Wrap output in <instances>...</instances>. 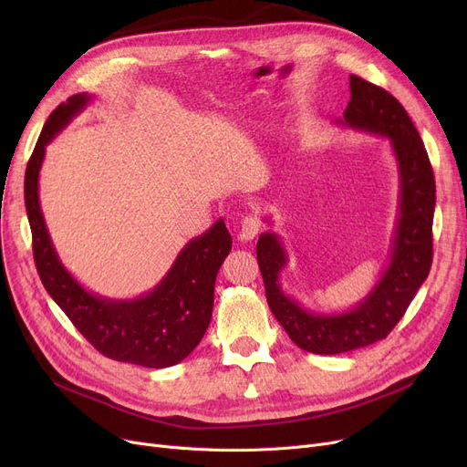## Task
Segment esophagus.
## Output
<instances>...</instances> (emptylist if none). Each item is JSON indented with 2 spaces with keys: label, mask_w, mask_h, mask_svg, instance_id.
<instances>
[{
  "label": "esophagus",
  "mask_w": 467,
  "mask_h": 467,
  "mask_svg": "<svg viewBox=\"0 0 467 467\" xmlns=\"http://www.w3.org/2000/svg\"><path fill=\"white\" fill-rule=\"evenodd\" d=\"M259 229H261V221H259L255 215L242 217L238 240H240V242H250V240H254V238L257 236Z\"/></svg>",
  "instance_id": "1"
}]
</instances>
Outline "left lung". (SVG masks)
<instances>
[{
	"instance_id": "1",
	"label": "left lung",
	"mask_w": 467,
	"mask_h": 467,
	"mask_svg": "<svg viewBox=\"0 0 467 467\" xmlns=\"http://www.w3.org/2000/svg\"><path fill=\"white\" fill-rule=\"evenodd\" d=\"M350 102L338 125L388 138L400 176V213L389 263L375 287L345 312L306 310L280 285L287 252L276 233L257 240L266 303L296 345L312 354H342L386 338L409 308L431 268L435 210L433 170L405 108L384 88L350 76Z\"/></svg>"
}]
</instances>
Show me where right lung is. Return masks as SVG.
Instances as JSON below:
<instances>
[{"instance_id": "add662e5", "label": "right lung", "mask_w": 467, "mask_h": 467, "mask_svg": "<svg viewBox=\"0 0 467 467\" xmlns=\"http://www.w3.org/2000/svg\"><path fill=\"white\" fill-rule=\"evenodd\" d=\"M92 96H69L48 115L24 178V202L34 238V259L48 296L71 324L108 358L151 369L185 359L204 337L213 310V285L219 266L231 252L233 238L223 219L185 244L164 278L136 299H109L85 289L62 265L39 204V170L45 147L79 115Z\"/></svg>"}]
</instances>
